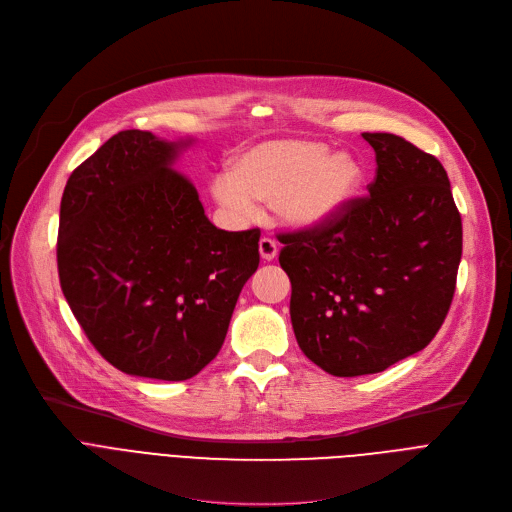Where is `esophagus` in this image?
I'll list each match as a JSON object with an SVG mask.
<instances>
[{
    "label": "esophagus",
    "instance_id": "1",
    "mask_svg": "<svg viewBox=\"0 0 512 512\" xmlns=\"http://www.w3.org/2000/svg\"><path fill=\"white\" fill-rule=\"evenodd\" d=\"M259 255L263 261H274L278 257V245L276 240L270 236H263L259 240Z\"/></svg>",
    "mask_w": 512,
    "mask_h": 512
}]
</instances>
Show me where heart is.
Returning a JSON list of instances; mask_svg holds the SVG:
<instances>
[{"mask_svg": "<svg viewBox=\"0 0 512 512\" xmlns=\"http://www.w3.org/2000/svg\"><path fill=\"white\" fill-rule=\"evenodd\" d=\"M361 184L363 168L353 153L330 151L321 141L272 139L242 151L209 191L240 220L255 218L259 199L274 203L288 226L311 230L334 222Z\"/></svg>", "mask_w": 512, "mask_h": 512, "instance_id": "obj_1", "label": "heart"}]
</instances>
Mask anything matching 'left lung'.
<instances>
[{"mask_svg": "<svg viewBox=\"0 0 512 512\" xmlns=\"http://www.w3.org/2000/svg\"><path fill=\"white\" fill-rule=\"evenodd\" d=\"M378 174L326 226L282 234L301 351L338 378L380 373L432 342L463 253L461 213L440 161L388 132H363Z\"/></svg>", "mask_w": 512, "mask_h": 512, "instance_id": "left-lung-1", "label": "left lung"}]
</instances>
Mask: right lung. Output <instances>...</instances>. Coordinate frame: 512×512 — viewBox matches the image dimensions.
Listing matches in <instances>:
<instances>
[{
  "instance_id": "1",
  "label": "right lung",
  "mask_w": 512,
  "mask_h": 512,
  "mask_svg": "<svg viewBox=\"0 0 512 512\" xmlns=\"http://www.w3.org/2000/svg\"><path fill=\"white\" fill-rule=\"evenodd\" d=\"M193 139L122 130L80 164L60 205L58 274L116 369L182 382L215 359L259 265V228L226 232L174 161Z\"/></svg>"
}]
</instances>
